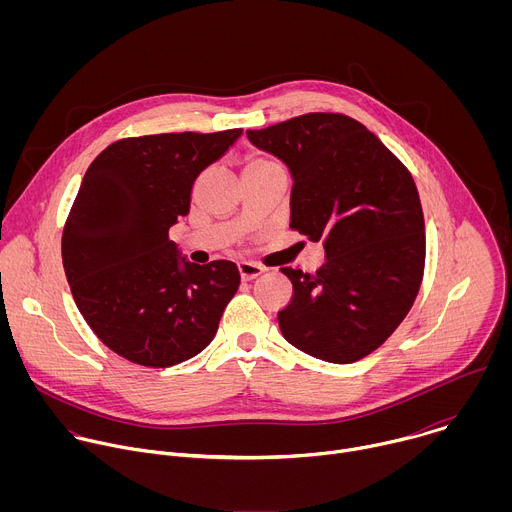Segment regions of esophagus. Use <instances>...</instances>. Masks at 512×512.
I'll return each mask as SVG.
<instances>
[{"label":"esophagus","mask_w":512,"mask_h":512,"mask_svg":"<svg viewBox=\"0 0 512 512\" xmlns=\"http://www.w3.org/2000/svg\"><path fill=\"white\" fill-rule=\"evenodd\" d=\"M263 271H265V267L259 265V263H253V261H241L239 263V273H241L243 281H251L257 275H261Z\"/></svg>","instance_id":"1"}]
</instances>
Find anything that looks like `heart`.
<instances>
[{"label":"heart","instance_id":"heart-1","mask_svg":"<svg viewBox=\"0 0 512 512\" xmlns=\"http://www.w3.org/2000/svg\"><path fill=\"white\" fill-rule=\"evenodd\" d=\"M273 166H277L273 160L263 158V156H257V154H251V156L245 158L243 172H249V170H263V168H273Z\"/></svg>","mask_w":512,"mask_h":512}]
</instances>
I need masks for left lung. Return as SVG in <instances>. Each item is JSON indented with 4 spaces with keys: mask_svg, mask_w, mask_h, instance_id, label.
I'll use <instances>...</instances> for the list:
<instances>
[{
    "mask_svg": "<svg viewBox=\"0 0 512 512\" xmlns=\"http://www.w3.org/2000/svg\"><path fill=\"white\" fill-rule=\"evenodd\" d=\"M287 164L289 227L322 241L316 273L281 267L294 296L283 338L348 364L377 350L411 310L425 267V223L413 176L383 141L342 113H306L247 131Z\"/></svg>",
    "mask_w": 512,
    "mask_h": 512,
    "instance_id": "obj_1",
    "label": "left lung"
}]
</instances>
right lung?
<instances>
[{
    "mask_svg": "<svg viewBox=\"0 0 512 512\" xmlns=\"http://www.w3.org/2000/svg\"><path fill=\"white\" fill-rule=\"evenodd\" d=\"M243 129L119 139L93 160L62 231V265L97 338L141 367L204 350L239 289L233 261L178 257L170 227L190 210L196 176Z\"/></svg>",
    "mask_w": 512,
    "mask_h": 512,
    "instance_id": "obj_1",
    "label": "right lung"
}]
</instances>
